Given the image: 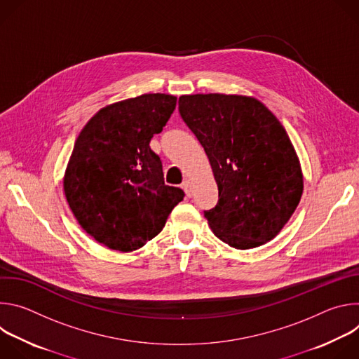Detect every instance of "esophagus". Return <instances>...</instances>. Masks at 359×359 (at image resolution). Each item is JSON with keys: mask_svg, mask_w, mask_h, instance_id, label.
<instances>
[{"mask_svg": "<svg viewBox=\"0 0 359 359\" xmlns=\"http://www.w3.org/2000/svg\"><path fill=\"white\" fill-rule=\"evenodd\" d=\"M182 189L184 190V193H186V196H187V197H191V194H193V190H191V183H190L189 180H184V182H183V184H182Z\"/></svg>", "mask_w": 359, "mask_h": 359, "instance_id": "34e87169", "label": "esophagus"}]
</instances>
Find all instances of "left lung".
I'll return each instance as SVG.
<instances>
[{"mask_svg":"<svg viewBox=\"0 0 359 359\" xmlns=\"http://www.w3.org/2000/svg\"><path fill=\"white\" fill-rule=\"evenodd\" d=\"M179 112L206 151L219 187L216 208L204 212L215 236L237 250L273 240L304 190L299 159L281 122L244 95H182Z\"/></svg>","mask_w":359,"mask_h":359,"instance_id":"8db88e82","label":"left lung"}]
</instances>
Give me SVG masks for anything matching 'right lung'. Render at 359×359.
Here are the masks:
<instances>
[{
  "mask_svg": "<svg viewBox=\"0 0 359 359\" xmlns=\"http://www.w3.org/2000/svg\"><path fill=\"white\" fill-rule=\"evenodd\" d=\"M176 96L143 93L97 111L81 130L64 175V194L97 243L133 251L156 237L184 197L166 186L149 146L176 108Z\"/></svg>",
  "mask_w": 359,
  "mask_h": 359,
  "instance_id": "add662e5",
  "label": "right lung"
}]
</instances>
